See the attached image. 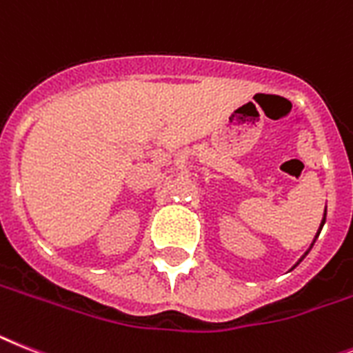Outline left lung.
<instances>
[{
	"label": "left lung",
	"instance_id": "obj_1",
	"mask_svg": "<svg viewBox=\"0 0 353 353\" xmlns=\"http://www.w3.org/2000/svg\"><path fill=\"white\" fill-rule=\"evenodd\" d=\"M325 217H327V208H325V215H323V221H321V224H319V230H318V233H316V236H314V242H316V239H318V236H319V233H321V228H323V224H325ZM312 245H314V244H310L309 251H310V250H312ZM309 251H307V253H305V254H303V256H301V259H300V260H298V262H296V265H298V263H300V262H301V260H303V259H305V256H307V254H309ZM296 265H294V268H296Z\"/></svg>",
	"mask_w": 353,
	"mask_h": 353
}]
</instances>
